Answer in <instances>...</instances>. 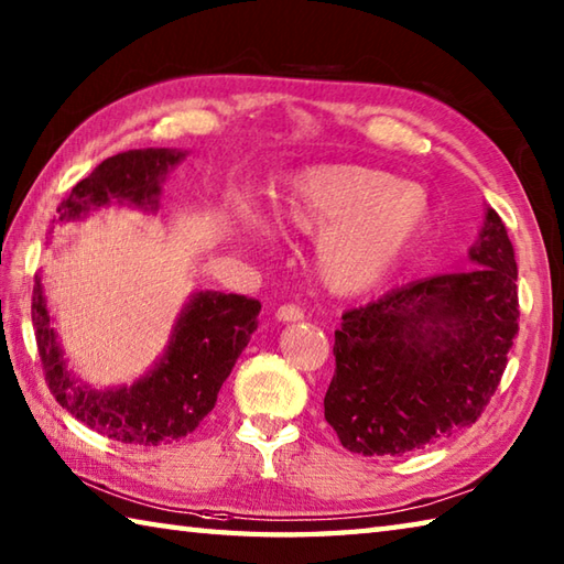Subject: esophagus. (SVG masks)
Segmentation results:
<instances>
[{"label":"esophagus","instance_id":"obj_1","mask_svg":"<svg viewBox=\"0 0 564 564\" xmlns=\"http://www.w3.org/2000/svg\"><path fill=\"white\" fill-rule=\"evenodd\" d=\"M274 316H278L280 322H300V318H304V312L296 304H282L280 310L274 312Z\"/></svg>","mask_w":564,"mask_h":564}]
</instances>
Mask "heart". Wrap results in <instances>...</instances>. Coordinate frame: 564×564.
<instances>
[{
	"label": "heart",
	"instance_id": "1",
	"mask_svg": "<svg viewBox=\"0 0 564 564\" xmlns=\"http://www.w3.org/2000/svg\"><path fill=\"white\" fill-rule=\"evenodd\" d=\"M430 210L424 186L366 164L310 166L274 196L280 230L316 236L318 280L336 294L386 280L420 240Z\"/></svg>",
	"mask_w": 564,
	"mask_h": 564
}]
</instances>
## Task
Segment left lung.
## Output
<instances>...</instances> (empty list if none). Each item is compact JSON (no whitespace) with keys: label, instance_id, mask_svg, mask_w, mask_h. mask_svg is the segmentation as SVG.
Segmentation results:
<instances>
[{"label":"left lung","instance_id":"obj_1","mask_svg":"<svg viewBox=\"0 0 564 564\" xmlns=\"http://www.w3.org/2000/svg\"><path fill=\"white\" fill-rule=\"evenodd\" d=\"M469 272L434 274L348 310L324 417L344 447L402 456L481 417L518 334V264L486 208Z\"/></svg>","mask_w":564,"mask_h":564}]
</instances>
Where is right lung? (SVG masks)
<instances>
[{"instance_id":"add662e5","label":"right lung","mask_w":564,"mask_h":564,"mask_svg":"<svg viewBox=\"0 0 564 564\" xmlns=\"http://www.w3.org/2000/svg\"><path fill=\"white\" fill-rule=\"evenodd\" d=\"M178 150H130L105 159L61 200L58 220H78L100 206L159 208L162 182L182 162ZM260 302L242 294L196 292L178 314L166 354L132 386L95 390L66 366L36 274L31 322L53 395L73 417L102 437L156 447L194 432L216 408L218 390L258 328Z\"/></svg>"}]
</instances>
